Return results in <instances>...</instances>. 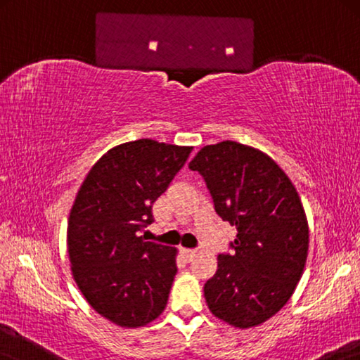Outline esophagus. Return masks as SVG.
Here are the masks:
<instances>
[{"mask_svg":"<svg viewBox=\"0 0 360 360\" xmlns=\"http://www.w3.org/2000/svg\"><path fill=\"white\" fill-rule=\"evenodd\" d=\"M197 253H198L197 250H193V248H186V250H184V256H186V258L189 259V261H191V259H193V258H195Z\"/></svg>","mask_w":360,"mask_h":360,"instance_id":"obj_1","label":"esophagus"}]
</instances>
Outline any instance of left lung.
Returning a JSON list of instances; mask_svg holds the SVG:
<instances>
[{"mask_svg":"<svg viewBox=\"0 0 360 360\" xmlns=\"http://www.w3.org/2000/svg\"><path fill=\"white\" fill-rule=\"evenodd\" d=\"M189 168L237 229L203 287L210 311L238 328L259 325L282 309L304 271L309 229L298 192L271 157L236 141L203 147Z\"/></svg>","mask_w":360,"mask_h":360,"instance_id":"obj_1","label":"left lung"}]
</instances>
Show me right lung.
Returning a JSON list of instances; mask_svg holds the SVG:
<instances>
[{"label": "right lung", "instance_id": "obj_1", "mask_svg": "<svg viewBox=\"0 0 360 360\" xmlns=\"http://www.w3.org/2000/svg\"><path fill=\"white\" fill-rule=\"evenodd\" d=\"M191 152L153 139L124 142L98 160L77 193L67 231L73 278L93 309L120 327L147 325L167 306L176 250L141 232Z\"/></svg>", "mask_w": 360, "mask_h": 360}]
</instances>
